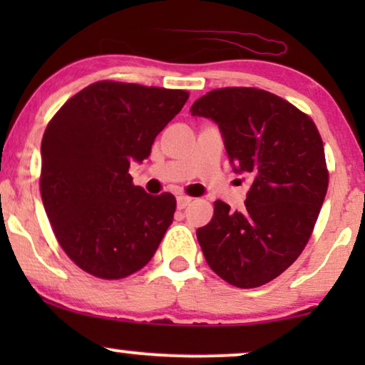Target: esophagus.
I'll list each match as a JSON object with an SVG mask.
<instances>
[{"mask_svg":"<svg viewBox=\"0 0 365 365\" xmlns=\"http://www.w3.org/2000/svg\"><path fill=\"white\" fill-rule=\"evenodd\" d=\"M192 201V197L189 196H178V209H184L186 206H189Z\"/></svg>","mask_w":365,"mask_h":365,"instance_id":"34e87169","label":"esophagus"}]
</instances>
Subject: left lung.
<instances>
[{"instance_id": "1", "label": "left lung", "mask_w": 365, "mask_h": 365, "mask_svg": "<svg viewBox=\"0 0 365 365\" xmlns=\"http://www.w3.org/2000/svg\"><path fill=\"white\" fill-rule=\"evenodd\" d=\"M191 113L217 123L234 171L252 181L241 212L214 202L199 246L226 282L264 286L301 256L316 226L329 186L321 134L306 113L257 88L212 89Z\"/></svg>"}]
</instances>
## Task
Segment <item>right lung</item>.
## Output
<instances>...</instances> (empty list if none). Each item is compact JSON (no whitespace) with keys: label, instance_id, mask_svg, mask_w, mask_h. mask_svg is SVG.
Wrapping results in <instances>:
<instances>
[{"label":"right lung","instance_id":"add662e5","mask_svg":"<svg viewBox=\"0 0 365 365\" xmlns=\"http://www.w3.org/2000/svg\"><path fill=\"white\" fill-rule=\"evenodd\" d=\"M184 89L98 81L59 108L41 141L39 189L59 246L94 277L123 279L156 252L176 197L134 186L131 163L181 111Z\"/></svg>","mask_w":365,"mask_h":365}]
</instances>
